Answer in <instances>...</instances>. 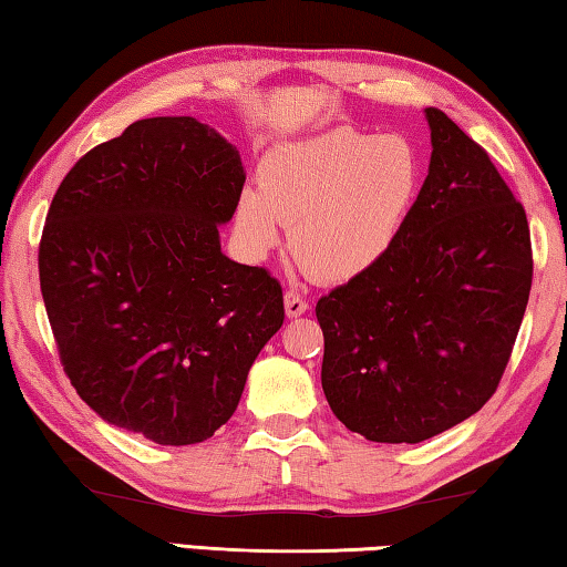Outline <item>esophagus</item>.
Returning a JSON list of instances; mask_svg holds the SVG:
<instances>
[{
	"mask_svg": "<svg viewBox=\"0 0 567 567\" xmlns=\"http://www.w3.org/2000/svg\"><path fill=\"white\" fill-rule=\"evenodd\" d=\"M307 310H310V305L305 302V297L300 292H295V290H287L285 292V312H287V318H300V315H305Z\"/></svg>",
	"mask_w": 567,
	"mask_h": 567,
	"instance_id": "esophagus-1",
	"label": "esophagus"
}]
</instances>
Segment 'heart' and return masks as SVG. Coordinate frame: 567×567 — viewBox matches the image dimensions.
Here are the masks:
<instances>
[{
  "label": "heart",
  "instance_id": "1",
  "mask_svg": "<svg viewBox=\"0 0 567 567\" xmlns=\"http://www.w3.org/2000/svg\"><path fill=\"white\" fill-rule=\"evenodd\" d=\"M417 189L420 157L402 134L338 127L267 152L237 225L255 249L280 243L290 225L297 262L322 282H348L385 260Z\"/></svg>",
  "mask_w": 567,
  "mask_h": 567
}]
</instances>
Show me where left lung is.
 Here are the masks:
<instances>
[{"label":"left lung","instance_id":"left-lung-1","mask_svg":"<svg viewBox=\"0 0 567 567\" xmlns=\"http://www.w3.org/2000/svg\"><path fill=\"white\" fill-rule=\"evenodd\" d=\"M425 120L433 155L398 243L315 307L324 398L372 443H422L475 415L530 297L523 205L443 110L427 107Z\"/></svg>","mask_w":567,"mask_h":567}]
</instances>
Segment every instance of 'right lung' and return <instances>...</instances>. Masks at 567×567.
Wrapping results in <instances>:
<instances>
[{"mask_svg":"<svg viewBox=\"0 0 567 567\" xmlns=\"http://www.w3.org/2000/svg\"><path fill=\"white\" fill-rule=\"evenodd\" d=\"M245 185L235 145L195 117H150L62 179L40 285L80 398L114 427L195 445L233 417L282 328V287L223 252Z\"/></svg>","mask_w":567,"mask_h":567,"instance_id":"right-lung-1","label":"right lung"}]
</instances>
